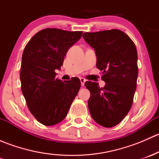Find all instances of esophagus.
I'll return each mask as SVG.
<instances>
[{"label": "esophagus", "mask_w": 159, "mask_h": 159, "mask_svg": "<svg viewBox=\"0 0 159 159\" xmlns=\"http://www.w3.org/2000/svg\"><path fill=\"white\" fill-rule=\"evenodd\" d=\"M80 81H81V86H84V83H85V81H86V80L84 79V78H80Z\"/></svg>", "instance_id": "esophagus-1"}]
</instances>
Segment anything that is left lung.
I'll use <instances>...</instances> for the list:
<instances>
[{"label":"left lung","instance_id":"left-lung-1","mask_svg":"<svg viewBox=\"0 0 159 159\" xmlns=\"http://www.w3.org/2000/svg\"><path fill=\"white\" fill-rule=\"evenodd\" d=\"M83 38L95 51L96 66L106 83L104 88L92 81L84 83L91 93L90 114L100 125L114 127L132 105L139 73L137 49L131 38L118 29L86 32Z\"/></svg>","mask_w":159,"mask_h":159}]
</instances>
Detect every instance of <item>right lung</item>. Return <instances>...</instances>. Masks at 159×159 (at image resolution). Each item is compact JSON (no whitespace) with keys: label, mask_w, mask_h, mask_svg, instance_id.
Returning a JSON list of instances; mask_svg holds the SVG:
<instances>
[{"label":"right lung","mask_w":159,"mask_h":159,"mask_svg":"<svg viewBox=\"0 0 159 159\" xmlns=\"http://www.w3.org/2000/svg\"><path fill=\"white\" fill-rule=\"evenodd\" d=\"M82 33L46 28L38 32L24 50L21 91L30 113L44 125H54L66 117L81 88L78 78L61 81L55 78L54 70L61 69L68 49Z\"/></svg>","instance_id":"add662e5"}]
</instances>
